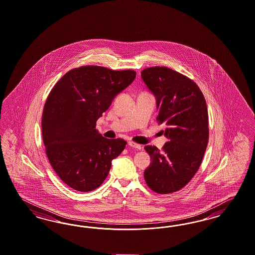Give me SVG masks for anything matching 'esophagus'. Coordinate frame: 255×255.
<instances>
[{
	"mask_svg": "<svg viewBox=\"0 0 255 255\" xmlns=\"http://www.w3.org/2000/svg\"><path fill=\"white\" fill-rule=\"evenodd\" d=\"M128 145L132 146V147H135V148H137V149H141V144L136 143V142H134V141H128Z\"/></svg>",
	"mask_w": 255,
	"mask_h": 255,
	"instance_id": "esophagus-1",
	"label": "esophagus"
}]
</instances>
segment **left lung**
<instances>
[{
  "label": "left lung",
  "mask_w": 255,
  "mask_h": 255,
  "mask_svg": "<svg viewBox=\"0 0 255 255\" xmlns=\"http://www.w3.org/2000/svg\"><path fill=\"white\" fill-rule=\"evenodd\" d=\"M141 78L157 100L158 123L165 126L168 141L161 151L146 145L150 165L144 170L147 186L158 194L183 188L197 173L209 140L207 105L198 86L167 67L143 69Z\"/></svg>",
  "instance_id": "1"
}]
</instances>
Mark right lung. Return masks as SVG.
I'll list each match as a JSON object with an SVG mask.
<instances>
[{
  "label": "right lung",
  "mask_w": 255,
  "mask_h": 255,
  "mask_svg": "<svg viewBox=\"0 0 255 255\" xmlns=\"http://www.w3.org/2000/svg\"><path fill=\"white\" fill-rule=\"evenodd\" d=\"M135 77L133 70L81 66L69 71L50 92L42 113V139L53 169L69 187L79 192L98 188L112 160L125 149L127 141L105 138L95 126Z\"/></svg>",
  "instance_id": "obj_1"
}]
</instances>
